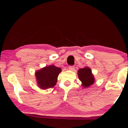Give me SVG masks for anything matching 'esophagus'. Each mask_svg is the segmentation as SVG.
Segmentation results:
<instances>
[{
  "mask_svg": "<svg viewBox=\"0 0 128 128\" xmlns=\"http://www.w3.org/2000/svg\"><path fill=\"white\" fill-rule=\"evenodd\" d=\"M68 69L70 70H74V66H68Z\"/></svg>",
  "mask_w": 128,
  "mask_h": 128,
  "instance_id": "obj_1",
  "label": "esophagus"
}]
</instances>
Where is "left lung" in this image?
<instances>
[{"instance_id": "8db88e82", "label": "left lung", "mask_w": 128, "mask_h": 128, "mask_svg": "<svg viewBox=\"0 0 128 128\" xmlns=\"http://www.w3.org/2000/svg\"><path fill=\"white\" fill-rule=\"evenodd\" d=\"M78 73L79 79L82 82V86L83 87H88L94 82V78L92 74V70L89 67H86L84 68L79 69Z\"/></svg>"}]
</instances>
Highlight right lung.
I'll return each mask as SVG.
<instances>
[{
  "mask_svg": "<svg viewBox=\"0 0 128 128\" xmlns=\"http://www.w3.org/2000/svg\"><path fill=\"white\" fill-rule=\"evenodd\" d=\"M61 72V68L54 65L46 66L36 71V77L38 86L43 90L54 87L57 82V78Z\"/></svg>",
  "mask_w": 128,
  "mask_h": 128,
  "instance_id": "right-lung-1",
  "label": "right lung"
}]
</instances>
